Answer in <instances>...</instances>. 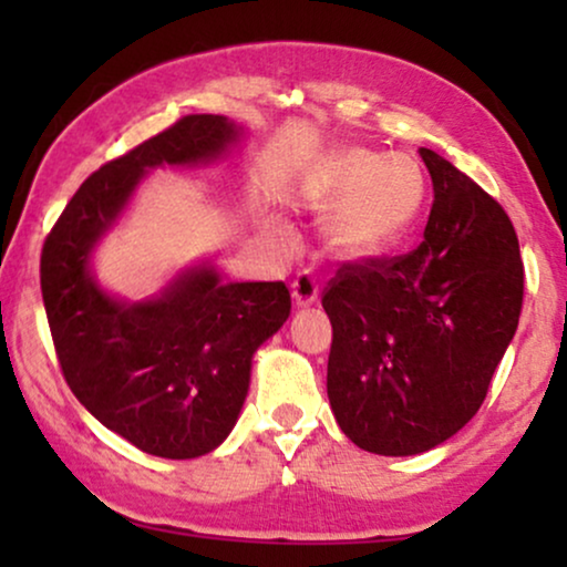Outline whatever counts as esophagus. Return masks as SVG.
Listing matches in <instances>:
<instances>
[{"mask_svg":"<svg viewBox=\"0 0 567 567\" xmlns=\"http://www.w3.org/2000/svg\"><path fill=\"white\" fill-rule=\"evenodd\" d=\"M317 293H320V286H317V278L309 274V270H301V274L293 278L291 284V297L297 307H309L317 301Z\"/></svg>","mask_w":567,"mask_h":567,"instance_id":"obj_1","label":"esophagus"}]
</instances>
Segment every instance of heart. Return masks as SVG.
I'll list each match as a JSON object with an SVG mask.
<instances>
[{"label": "heart", "mask_w": 567, "mask_h": 567, "mask_svg": "<svg viewBox=\"0 0 567 567\" xmlns=\"http://www.w3.org/2000/svg\"><path fill=\"white\" fill-rule=\"evenodd\" d=\"M307 198L330 208L322 237L330 252L367 260L392 250L423 208L425 183L408 154H379L363 146L330 152L307 177Z\"/></svg>", "instance_id": "obj_1"}]
</instances>
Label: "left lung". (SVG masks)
Segmentation results:
<instances>
[{
	"mask_svg": "<svg viewBox=\"0 0 567 567\" xmlns=\"http://www.w3.org/2000/svg\"><path fill=\"white\" fill-rule=\"evenodd\" d=\"M421 157L433 183L423 243L343 262L322 293L332 413L355 446L382 456L429 452L477 413L524 301L503 206L436 152Z\"/></svg>",
	"mask_w": 567,
	"mask_h": 567,
	"instance_id": "left-lung-1",
	"label": "left lung"
}]
</instances>
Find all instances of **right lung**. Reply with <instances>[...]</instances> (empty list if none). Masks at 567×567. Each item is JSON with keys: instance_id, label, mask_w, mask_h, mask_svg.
Here are the masks:
<instances>
[{"instance_id": "right-lung-1", "label": "right lung", "mask_w": 567, "mask_h": 567, "mask_svg": "<svg viewBox=\"0 0 567 567\" xmlns=\"http://www.w3.org/2000/svg\"><path fill=\"white\" fill-rule=\"evenodd\" d=\"M239 134L224 115H185L92 173L43 243V305L69 390L105 429L165 460L208 454L229 436L252 353L291 312L289 289L224 284L200 266L131 305L95 284L90 252L146 169L216 159Z\"/></svg>"}]
</instances>
